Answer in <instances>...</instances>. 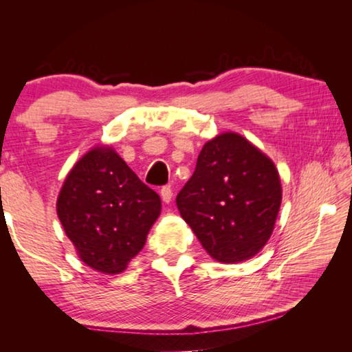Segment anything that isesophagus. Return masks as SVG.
Returning <instances> with one entry per match:
<instances>
[{
  "label": "esophagus",
  "instance_id": "34e87169",
  "mask_svg": "<svg viewBox=\"0 0 352 352\" xmlns=\"http://www.w3.org/2000/svg\"><path fill=\"white\" fill-rule=\"evenodd\" d=\"M160 194H162V199L164 204H169V201L172 200V189L170 186H163L162 190H160Z\"/></svg>",
  "mask_w": 352,
  "mask_h": 352
}]
</instances>
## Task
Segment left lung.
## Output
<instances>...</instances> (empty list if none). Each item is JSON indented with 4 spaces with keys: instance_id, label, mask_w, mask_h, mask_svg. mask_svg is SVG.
<instances>
[{
    "instance_id": "1",
    "label": "left lung",
    "mask_w": 352,
    "mask_h": 352,
    "mask_svg": "<svg viewBox=\"0 0 352 352\" xmlns=\"http://www.w3.org/2000/svg\"><path fill=\"white\" fill-rule=\"evenodd\" d=\"M283 189L269 157L228 132L208 141L177 206L212 259L234 264L253 258L270 239Z\"/></svg>"
}]
</instances>
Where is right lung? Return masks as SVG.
Masks as SVG:
<instances>
[{
	"mask_svg": "<svg viewBox=\"0 0 352 352\" xmlns=\"http://www.w3.org/2000/svg\"><path fill=\"white\" fill-rule=\"evenodd\" d=\"M160 211V195L111 147L83 155L57 199V216L79 258L107 275L127 269Z\"/></svg>",
	"mask_w": 352,
	"mask_h": 352,
	"instance_id": "add662e5",
	"label": "right lung"
}]
</instances>
